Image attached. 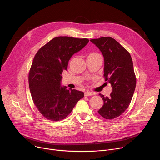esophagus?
Returning <instances> with one entry per match:
<instances>
[{
  "label": "esophagus",
  "instance_id": "esophagus-1",
  "mask_svg": "<svg viewBox=\"0 0 160 160\" xmlns=\"http://www.w3.org/2000/svg\"><path fill=\"white\" fill-rule=\"evenodd\" d=\"M84 95H85V96H91V95H95V93H93V92L86 91V92H85V93H84Z\"/></svg>",
  "mask_w": 160,
  "mask_h": 160
}]
</instances>
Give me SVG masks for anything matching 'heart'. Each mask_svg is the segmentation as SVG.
I'll return each instance as SVG.
<instances>
[{
  "instance_id": "b5f03b06",
  "label": "heart",
  "mask_w": 160,
  "mask_h": 160,
  "mask_svg": "<svg viewBox=\"0 0 160 160\" xmlns=\"http://www.w3.org/2000/svg\"><path fill=\"white\" fill-rule=\"evenodd\" d=\"M97 53H95V52H92V53H91V54H89V56H91V55H93V54H96Z\"/></svg>"
}]
</instances>
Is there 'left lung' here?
<instances>
[{"label": "left lung", "instance_id": "obj_1", "mask_svg": "<svg viewBox=\"0 0 160 160\" xmlns=\"http://www.w3.org/2000/svg\"><path fill=\"white\" fill-rule=\"evenodd\" d=\"M104 58V78L111 83L110 97H102L104 105L98 113L106 119H113L123 113L129 106L136 86V77L130 53L111 37L90 40Z\"/></svg>", "mask_w": 160, "mask_h": 160}]
</instances>
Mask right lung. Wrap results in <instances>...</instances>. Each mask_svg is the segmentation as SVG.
Segmentation results:
<instances>
[{"label":"right lung","instance_id":"1","mask_svg":"<svg viewBox=\"0 0 160 160\" xmlns=\"http://www.w3.org/2000/svg\"><path fill=\"white\" fill-rule=\"evenodd\" d=\"M88 42L86 38L56 37L39 48L33 58L28 74L30 91L33 103L46 119H65L84 96L82 91L62 87L60 82L71 57Z\"/></svg>","mask_w":160,"mask_h":160}]
</instances>
